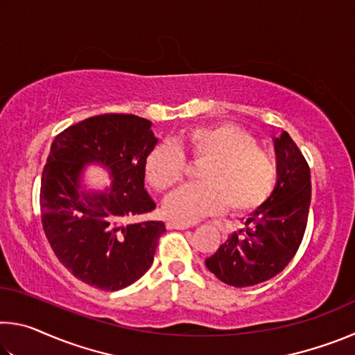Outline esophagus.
I'll use <instances>...</instances> for the list:
<instances>
[{
  "mask_svg": "<svg viewBox=\"0 0 355 355\" xmlns=\"http://www.w3.org/2000/svg\"><path fill=\"white\" fill-rule=\"evenodd\" d=\"M167 228H171V230H186V228H189V224H183V222H167Z\"/></svg>",
  "mask_w": 355,
  "mask_h": 355,
  "instance_id": "obj_1",
  "label": "esophagus"
}]
</instances>
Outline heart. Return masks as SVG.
Returning a JSON list of instances; mask_svg holds the SVG:
<instances>
[{
    "mask_svg": "<svg viewBox=\"0 0 355 355\" xmlns=\"http://www.w3.org/2000/svg\"><path fill=\"white\" fill-rule=\"evenodd\" d=\"M184 153L194 163H205L199 172L202 184L183 186L167 197L164 213L177 222H196L228 211L249 214L271 197L277 183V164L248 131L235 123L191 128L177 142H161L148 153L146 175L156 191L180 183L186 172Z\"/></svg>",
    "mask_w": 355,
    "mask_h": 355,
    "instance_id": "obj_1",
    "label": "heart"
}]
</instances>
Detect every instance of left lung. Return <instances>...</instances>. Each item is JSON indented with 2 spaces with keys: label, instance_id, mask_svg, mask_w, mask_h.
I'll return each instance as SVG.
<instances>
[{
  "label": "left lung",
  "instance_id": "left-lung-1",
  "mask_svg": "<svg viewBox=\"0 0 355 355\" xmlns=\"http://www.w3.org/2000/svg\"><path fill=\"white\" fill-rule=\"evenodd\" d=\"M277 184L266 203L255 209L245 228L232 233L205 260L227 285L243 288L272 279L285 269L302 241L311 200L310 167L290 135L274 137Z\"/></svg>",
  "mask_w": 355,
  "mask_h": 355
}]
</instances>
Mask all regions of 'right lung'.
Returning <instances> with one entry per match:
<instances>
[{
  "mask_svg": "<svg viewBox=\"0 0 355 355\" xmlns=\"http://www.w3.org/2000/svg\"><path fill=\"white\" fill-rule=\"evenodd\" d=\"M156 144L152 122L133 114L89 117L53 141L42 172V225L58 260L84 284L117 291L152 266L164 222L125 220L156 207L144 188L146 161ZM89 164L105 167L110 189H82Z\"/></svg>",
  "mask_w": 355,
  "mask_h": 355,
  "instance_id": "add662e5",
  "label": "right lung"
}]
</instances>
